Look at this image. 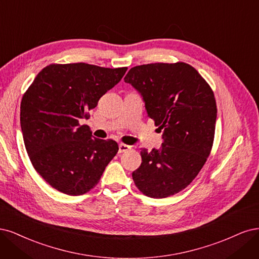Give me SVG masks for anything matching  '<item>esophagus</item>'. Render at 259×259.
Segmentation results:
<instances>
[{"label": "esophagus", "instance_id": "34e87169", "mask_svg": "<svg viewBox=\"0 0 259 259\" xmlns=\"http://www.w3.org/2000/svg\"><path fill=\"white\" fill-rule=\"evenodd\" d=\"M118 147H119V149H118V152H119V153H124V152H128L129 149H131V146H129V145H126V144H122V143H120Z\"/></svg>", "mask_w": 259, "mask_h": 259}]
</instances>
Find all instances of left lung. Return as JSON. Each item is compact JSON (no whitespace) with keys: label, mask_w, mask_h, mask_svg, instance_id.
<instances>
[{"label":"left lung","mask_w":259,"mask_h":259,"mask_svg":"<svg viewBox=\"0 0 259 259\" xmlns=\"http://www.w3.org/2000/svg\"><path fill=\"white\" fill-rule=\"evenodd\" d=\"M123 79L143 98L163 139L159 149L141 148L135 184L151 198L178 194L197 177L212 149L218 116L213 91L184 62L138 65Z\"/></svg>","instance_id":"1"}]
</instances>
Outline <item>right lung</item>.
Masks as SVG:
<instances>
[{"label": "right lung", "instance_id": "right-lung-1", "mask_svg": "<svg viewBox=\"0 0 259 259\" xmlns=\"http://www.w3.org/2000/svg\"><path fill=\"white\" fill-rule=\"evenodd\" d=\"M127 68L88 63L51 64L41 70L22 97L20 126L24 146L36 172L49 185L70 196L94 188L118 144L93 137L80 119Z\"/></svg>", "mask_w": 259, "mask_h": 259}]
</instances>
